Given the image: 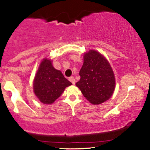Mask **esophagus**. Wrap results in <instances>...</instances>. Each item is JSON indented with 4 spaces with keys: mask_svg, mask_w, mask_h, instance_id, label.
Returning a JSON list of instances; mask_svg holds the SVG:
<instances>
[{
    "mask_svg": "<svg viewBox=\"0 0 150 150\" xmlns=\"http://www.w3.org/2000/svg\"><path fill=\"white\" fill-rule=\"evenodd\" d=\"M69 80L72 82V83L73 84V85L75 83V77H73V76L69 77Z\"/></svg>",
    "mask_w": 150,
    "mask_h": 150,
    "instance_id": "esophagus-1",
    "label": "esophagus"
}]
</instances>
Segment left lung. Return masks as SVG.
Returning a JSON list of instances; mask_svg holds the SVG:
<instances>
[{
    "label": "left lung",
    "instance_id": "obj_1",
    "mask_svg": "<svg viewBox=\"0 0 150 150\" xmlns=\"http://www.w3.org/2000/svg\"><path fill=\"white\" fill-rule=\"evenodd\" d=\"M80 76L75 85L90 103L100 104L112 96L116 84L114 74L101 53L92 50L84 55Z\"/></svg>",
    "mask_w": 150,
    "mask_h": 150
}]
</instances>
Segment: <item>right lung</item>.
<instances>
[{"label":"right lung","mask_w":150,"mask_h":150,"mask_svg":"<svg viewBox=\"0 0 150 150\" xmlns=\"http://www.w3.org/2000/svg\"><path fill=\"white\" fill-rule=\"evenodd\" d=\"M71 85L60 70L53 68L51 60L44 58L34 77L33 87L41 102L51 104L61 95L65 87Z\"/></svg>","instance_id":"1"}]
</instances>
